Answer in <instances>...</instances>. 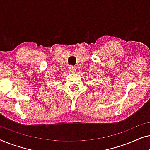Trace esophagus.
Wrapping results in <instances>:
<instances>
[{
  "label": "esophagus",
  "instance_id": "34e87169",
  "mask_svg": "<svg viewBox=\"0 0 150 150\" xmlns=\"http://www.w3.org/2000/svg\"><path fill=\"white\" fill-rule=\"evenodd\" d=\"M76 69V67H74V66H69V71H70V72H72V73L75 72Z\"/></svg>",
  "mask_w": 150,
  "mask_h": 150
}]
</instances>
